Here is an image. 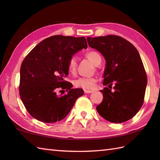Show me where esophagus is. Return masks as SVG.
<instances>
[{
  "label": "esophagus",
  "mask_w": 160,
  "mask_h": 160,
  "mask_svg": "<svg viewBox=\"0 0 160 160\" xmlns=\"http://www.w3.org/2000/svg\"><path fill=\"white\" fill-rule=\"evenodd\" d=\"M84 93H91L93 92V91H91V90H84Z\"/></svg>",
  "instance_id": "esophagus-1"
}]
</instances>
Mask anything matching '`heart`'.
Returning <instances> with one entry per match:
<instances>
[{"instance_id":"1","label":"heart","mask_w":160,"mask_h":160,"mask_svg":"<svg viewBox=\"0 0 160 160\" xmlns=\"http://www.w3.org/2000/svg\"><path fill=\"white\" fill-rule=\"evenodd\" d=\"M86 56L93 64H97L101 62V56L95 51H90L86 53ZM68 70L69 73H75L78 67V58L76 56H71L67 64ZM97 79L94 77H80L73 81L74 86L78 88H82L84 89H93L96 86Z\"/></svg>"}]
</instances>
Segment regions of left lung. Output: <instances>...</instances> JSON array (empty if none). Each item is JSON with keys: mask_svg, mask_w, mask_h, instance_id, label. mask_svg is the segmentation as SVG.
<instances>
[{"mask_svg": "<svg viewBox=\"0 0 160 160\" xmlns=\"http://www.w3.org/2000/svg\"><path fill=\"white\" fill-rule=\"evenodd\" d=\"M90 47L106 60L103 100L96 107L105 120L122 123L130 120L144 102L147 76L137 49L128 40L115 35L88 37ZM113 83L114 92L110 89Z\"/></svg>", "mask_w": 160, "mask_h": 160, "instance_id": "1", "label": "left lung"}]
</instances>
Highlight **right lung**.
<instances>
[{
  "instance_id": "add662e5",
  "label": "right lung",
  "mask_w": 160,
  "mask_h": 160,
  "mask_svg": "<svg viewBox=\"0 0 160 160\" xmlns=\"http://www.w3.org/2000/svg\"><path fill=\"white\" fill-rule=\"evenodd\" d=\"M87 48L84 37L53 36L38 44L22 61L20 71V97L28 113L46 123L59 122L69 114L80 96L81 89H72L65 81L67 64L74 53ZM68 91L57 96L56 91Z\"/></svg>"
}]
</instances>
